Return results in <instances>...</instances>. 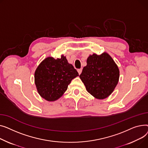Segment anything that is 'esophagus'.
<instances>
[{"instance_id": "34e87169", "label": "esophagus", "mask_w": 148, "mask_h": 148, "mask_svg": "<svg viewBox=\"0 0 148 148\" xmlns=\"http://www.w3.org/2000/svg\"><path fill=\"white\" fill-rule=\"evenodd\" d=\"M82 69H77V72H78V73H79V75L81 73V72H82Z\"/></svg>"}]
</instances>
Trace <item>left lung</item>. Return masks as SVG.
Here are the masks:
<instances>
[{"mask_svg": "<svg viewBox=\"0 0 148 148\" xmlns=\"http://www.w3.org/2000/svg\"><path fill=\"white\" fill-rule=\"evenodd\" d=\"M79 77L90 94L102 100L109 97L115 90L119 81V70L107 53L93 54L86 60V66Z\"/></svg>", "mask_w": 148, "mask_h": 148, "instance_id": "left-lung-1", "label": "left lung"}]
</instances>
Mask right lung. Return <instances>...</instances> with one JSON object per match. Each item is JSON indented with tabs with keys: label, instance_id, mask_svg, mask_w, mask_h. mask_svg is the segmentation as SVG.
I'll return each mask as SVG.
<instances>
[{
	"label": "right lung",
	"instance_id": "1",
	"mask_svg": "<svg viewBox=\"0 0 148 148\" xmlns=\"http://www.w3.org/2000/svg\"><path fill=\"white\" fill-rule=\"evenodd\" d=\"M78 76L76 69L63 55L57 59L48 57L36 68L34 83L43 99L54 101L62 96L72 80Z\"/></svg>",
	"mask_w": 148,
	"mask_h": 148
}]
</instances>
